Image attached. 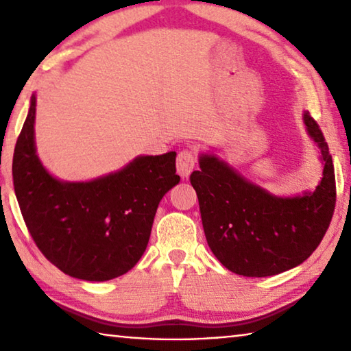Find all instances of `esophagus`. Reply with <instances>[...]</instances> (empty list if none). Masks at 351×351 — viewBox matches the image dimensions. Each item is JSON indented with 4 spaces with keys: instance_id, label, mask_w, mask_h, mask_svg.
Listing matches in <instances>:
<instances>
[{
    "instance_id": "esophagus-1",
    "label": "esophagus",
    "mask_w": 351,
    "mask_h": 351,
    "mask_svg": "<svg viewBox=\"0 0 351 351\" xmlns=\"http://www.w3.org/2000/svg\"><path fill=\"white\" fill-rule=\"evenodd\" d=\"M195 165H197V153H195L193 148H184L176 158L178 173L182 178H189V175L195 169Z\"/></svg>"
}]
</instances>
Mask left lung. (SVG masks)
<instances>
[{
	"label": "left lung",
	"mask_w": 351,
	"mask_h": 351,
	"mask_svg": "<svg viewBox=\"0 0 351 351\" xmlns=\"http://www.w3.org/2000/svg\"><path fill=\"white\" fill-rule=\"evenodd\" d=\"M306 132L324 164L313 192L276 197L213 154H201L190 182L199 201L207 245L229 271L268 277L295 268L316 251L336 204L335 167L317 122L304 112Z\"/></svg>",
	"instance_id": "left-lung-1"
}]
</instances>
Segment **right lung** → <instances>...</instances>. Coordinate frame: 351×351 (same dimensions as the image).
Here are the masks:
<instances>
[{
	"label": "right lung",
	"mask_w": 351,
	"mask_h": 351,
	"mask_svg": "<svg viewBox=\"0 0 351 351\" xmlns=\"http://www.w3.org/2000/svg\"><path fill=\"white\" fill-rule=\"evenodd\" d=\"M35 94L12 162L15 195L29 234L71 277L105 282L123 276L145 252L159 201L180 182L176 153L138 156L114 173L60 181L35 150Z\"/></svg>",
	"instance_id": "obj_1"
}]
</instances>
